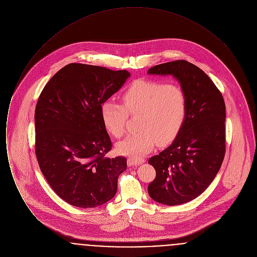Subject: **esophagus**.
<instances>
[{"label":"esophagus","instance_id":"obj_1","mask_svg":"<svg viewBox=\"0 0 257 257\" xmlns=\"http://www.w3.org/2000/svg\"><path fill=\"white\" fill-rule=\"evenodd\" d=\"M145 163V159L142 158H134V157H130L127 159V165L129 167H134V166H140L142 164Z\"/></svg>","mask_w":257,"mask_h":257}]
</instances>
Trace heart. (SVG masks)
Masks as SVG:
<instances>
[{"label": "heart", "instance_id": "1", "mask_svg": "<svg viewBox=\"0 0 257 257\" xmlns=\"http://www.w3.org/2000/svg\"><path fill=\"white\" fill-rule=\"evenodd\" d=\"M124 107L112 101L101 106L106 130L114 138L122 137L130 114L142 113L139 133L129 135L116 145V151L127 156H143L155 144L166 146L174 140L187 115V97L181 87L156 80H138L122 94Z\"/></svg>", "mask_w": 257, "mask_h": 257}]
</instances>
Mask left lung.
Instances as JSON below:
<instances>
[{"label":"left lung","mask_w":257,"mask_h":257,"mask_svg":"<svg viewBox=\"0 0 257 257\" xmlns=\"http://www.w3.org/2000/svg\"><path fill=\"white\" fill-rule=\"evenodd\" d=\"M147 74L172 76L187 97V115L171 146L151 157L156 177L148 195L162 204L179 205L202 194L220 171L225 152V104L200 68L187 61L166 62Z\"/></svg>","instance_id":"left-lung-1"}]
</instances>
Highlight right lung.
Masks as SVG:
<instances>
[{
  "instance_id": "add662e5",
  "label": "right lung",
  "mask_w": 257,
  "mask_h": 257,
  "mask_svg": "<svg viewBox=\"0 0 257 257\" xmlns=\"http://www.w3.org/2000/svg\"><path fill=\"white\" fill-rule=\"evenodd\" d=\"M130 76L126 70L70 63L51 78L38 98V165L54 192L73 206L97 207L117 191L127 160L105 156L111 143L101 106Z\"/></svg>"
}]
</instances>
